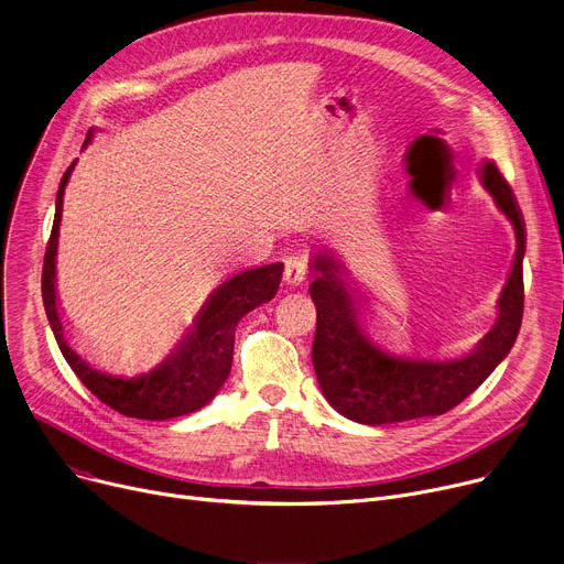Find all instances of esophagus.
<instances>
[{"label":"esophagus","mask_w":564,"mask_h":564,"mask_svg":"<svg viewBox=\"0 0 564 564\" xmlns=\"http://www.w3.org/2000/svg\"><path fill=\"white\" fill-rule=\"evenodd\" d=\"M306 274H308V268H306V262L302 260V258H296V256H288L285 258V270H283V281L288 283V285H302L304 281H306Z\"/></svg>","instance_id":"1"}]
</instances>
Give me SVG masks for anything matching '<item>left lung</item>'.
Masks as SVG:
<instances>
[{
    "label": "left lung",
    "mask_w": 564,
    "mask_h": 564,
    "mask_svg": "<svg viewBox=\"0 0 564 564\" xmlns=\"http://www.w3.org/2000/svg\"><path fill=\"white\" fill-rule=\"evenodd\" d=\"M478 172L485 191L510 219L517 249L499 296L497 322L474 349L437 356L394 340L362 311L343 262L326 251L313 258L311 296L317 308L313 367L326 401L347 420L381 426L444 415L510 354L523 315L521 260L527 251V229L499 167L485 161Z\"/></svg>",
    "instance_id": "obj_1"
}]
</instances>
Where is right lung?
Listing matches in <instances>:
<instances>
[{"mask_svg":"<svg viewBox=\"0 0 564 564\" xmlns=\"http://www.w3.org/2000/svg\"><path fill=\"white\" fill-rule=\"evenodd\" d=\"M93 131L86 138L90 142ZM74 163L61 178L56 193L54 227L43 262V302L58 349L79 381L120 415L163 422L204 408L229 379L238 322L260 304L274 299L283 262L245 270L215 288L183 333L172 337L154 358L140 365L116 362L74 345L58 313L56 299V249L63 195Z\"/></svg>","mask_w":564,"mask_h":564,"instance_id":"obj_1","label":"right lung"}]
</instances>
